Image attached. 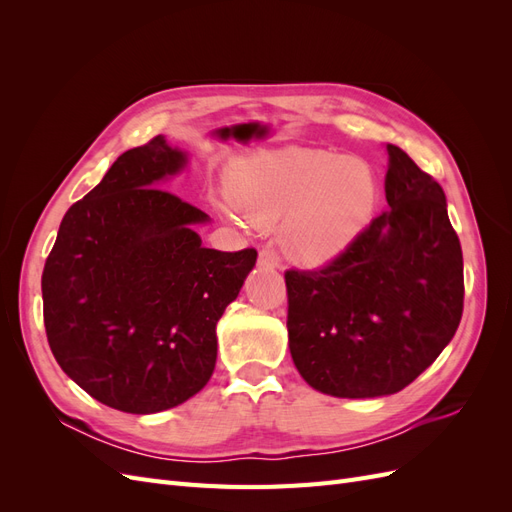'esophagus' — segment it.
<instances>
[{
    "mask_svg": "<svg viewBox=\"0 0 512 512\" xmlns=\"http://www.w3.org/2000/svg\"><path fill=\"white\" fill-rule=\"evenodd\" d=\"M258 265L262 269H277L280 267V256L265 247V250H260V254H258Z\"/></svg>",
    "mask_w": 512,
    "mask_h": 512,
    "instance_id": "1",
    "label": "esophagus"
}]
</instances>
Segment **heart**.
Instances as JSON below:
<instances>
[{"instance_id":"heart-1","label":"heart","mask_w":512,"mask_h":512,"mask_svg":"<svg viewBox=\"0 0 512 512\" xmlns=\"http://www.w3.org/2000/svg\"><path fill=\"white\" fill-rule=\"evenodd\" d=\"M228 198L254 224L282 222L288 256L316 267L344 254L361 235L376 207L378 181L361 158L288 147L245 160L230 179Z\"/></svg>"}]
</instances>
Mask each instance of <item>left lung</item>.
Wrapping results in <instances>:
<instances>
[{
    "label": "left lung",
    "instance_id": "1",
    "mask_svg": "<svg viewBox=\"0 0 512 512\" xmlns=\"http://www.w3.org/2000/svg\"><path fill=\"white\" fill-rule=\"evenodd\" d=\"M386 209L344 254L286 271L288 346L312 389L393 395L451 342L463 312V256L440 183L386 145Z\"/></svg>",
    "mask_w": 512,
    "mask_h": 512
}]
</instances>
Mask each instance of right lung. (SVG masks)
Wrapping results in <instances>:
<instances>
[{
	"instance_id": "right-lung-1",
	"label": "right lung",
	"mask_w": 512,
	"mask_h": 512,
	"mask_svg": "<svg viewBox=\"0 0 512 512\" xmlns=\"http://www.w3.org/2000/svg\"><path fill=\"white\" fill-rule=\"evenodd\" d=\"M188 153L160 134L113 162L61 220L42 273L44 329L59 367L100 404L156 414L209 382L215 324L256 250L203 247L209 215L164 190Z\"/></svg>"
}]
</instances>
